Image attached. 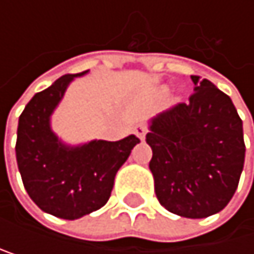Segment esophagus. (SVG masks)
Returning <instances> with one entry per match:
<instances>
[{"label":"esophagus","instance_id":"34e87169","mask_svg":"<svg viewBox=\"0 0 254 254\" xmlns=\"http://www.w3.org/2000/svg\"><path fill=\"white\" fill-rule=\"evenodd\" d=\"M147 131H148V127L145 126V124H136L134 126V133H136V136L139 137V139H145V134H147Z\"/></svg>","mask_w":254,"mask_h":254}]
</instances>
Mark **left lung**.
Instances as JSON below:
<instances>
[{
    "instance_id": "obj_1",
    "label": "left lung",
    "mask_w": 254,
    "mask_h": 254,
    "mask_svg": "<svg viewBox=\"0 0 254 254\" xmlns=\"http://www.w3.org/2000/svg\"><path fill=\"white\" fill-rule=\"evenodd\" d=\"M189 103L151 121L145 141L159 203L185 218H206L232 200L244 168L243 120L229 95L191 75Z\"/></svg>"
}]
</instances>
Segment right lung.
Masks as SVG:
<instances>
[{
  "label": "right lung",
  "instance_id": "obj_1",
  "mask_svg": "<svg viewBox=\"0 0 254 254\" xmlns=\"http://www.w3.org/2000/svg\"><path fill=\"white\" fill-rule=\"evenodd\" d=\"M86 72L66 74L37 92L18 124L15 150L25 191L44 212L63 220H77L103 207L118 170L141 142L130 134L117 142L92 141L81 147H66L51 131L54 107L68 84Z\"/></svg>",
  "mask_w": 254,
  "mask_h": 254
}]
</instances>
